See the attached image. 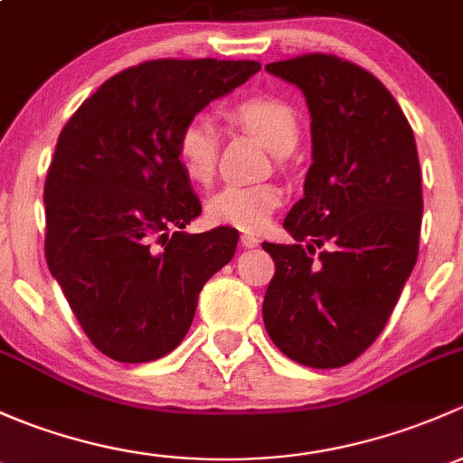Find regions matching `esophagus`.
I'll list each match as a JSON object with an SVG mask.
<instances>
[{"label":"esophagus","instance_id":"1","mask_svg":"<svg viewBox=\"0 0 463 463\" xmlns=\"http://www.w3.org/2000/svg\"><path fill=\"white\" fill-rule=\"evenodd\" d=\"M241 245L245 247V250H254V247L260 245V241L256 236H250V233H242V236H241Z\"/></svg>","mask_w":463,"mask_h":463}]
</instances>
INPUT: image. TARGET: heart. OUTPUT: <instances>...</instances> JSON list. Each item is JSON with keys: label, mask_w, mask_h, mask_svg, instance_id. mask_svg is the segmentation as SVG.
Returning <instances> with one entry per match:
<instances>
[{"label": "heart", "mask_w": 463, "mask_h": 463, "mask_svg": "<svg viewBox=\"0 0 463 463\" xmlns=\"http://www.w3.org/2000/svg\"><path fill=\"white\" fill-rule=\"evenodd\" d=\"M242 127L260 137L274 154L283 156L298 140L294 109L279 98H250L233 109ZM175 156L184 175L194 183H209L216 174L218 127L212 116L196 113L184 122L175 137ZM283 203V192L274 183H230L207 198V218L216 225L242 232H260Z\"/></svg>", "instance_id": "1"}]
</instances>
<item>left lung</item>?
<instances>
[{
    "label": "left lung",
    "instance_id": "8db88e82",
    "mask_svg": "<svg viewBox=\"0 0 463 463\" xmlns=\"http://www.w3.org/2000/svg\"><path fill=\"white\" fill-rule=\"evenodd\" d=\"M312 118V166L283 227L263 242L276 271L263 301L274 345L307 368H341L388 323L419 254L421 169L406 116L388 89L336 55L271 61ZM317 249L324 251L314 257Z\"/></svg>",
    "mask_w": 463,
    "mask_h": 463
}]
</instances>
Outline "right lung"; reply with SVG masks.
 Returning a JSON list of instances; mask_svg holds the SVG:
<instances>
[{
	"label": "right lung",
	"mask_w": 463,
	"mask_h": 463,
	"mask_svg": "<svg viewBox=\"0 0 463 463\" xmlns=\"http://www.w3.org/2000/svg\"><path fill=\"white\" fill-rule=\"evenodd\" d=\"M259 71L251 60L145 61L109 78L61 128L44 184L46 263L102 354H169L203 285L233 259L232 227L184 232L203 207L175 137Z\"/></svg>",
	"instance_id": "1"
}]
</instances>
